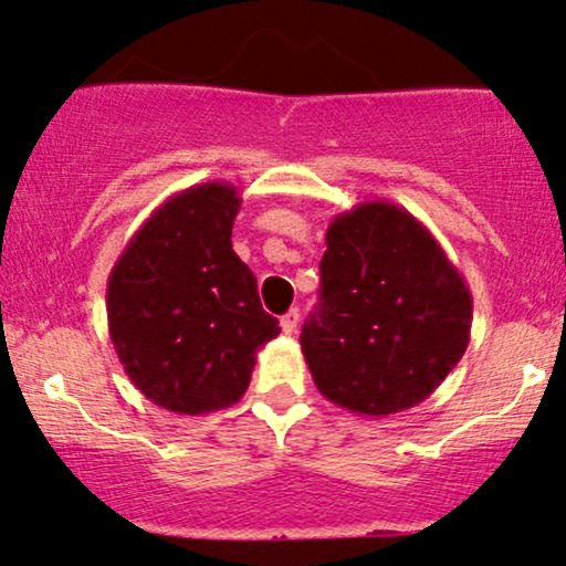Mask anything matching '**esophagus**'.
<instances>
[{
  "instance_id": "obj_1",
  "label": "esophagus",
  "mask_w": 566,
  "mask_h": 566,
  "mask_svg": "<svg viewBox=\"0 0 566 566\" xmlns=\"http://www.w3.org/2000/svg\"><path fill=\"white\" fill-rule=\"evenodd\" d=\"M297 322H301V314H297V311H287V314L282 316L284 335H295L297 333Z\"/></svg>"
}]
</instances>
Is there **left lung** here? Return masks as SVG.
I'll return each mask as SVG.
<instances>
[{
    "label": "left lung",
    "instance_id": "left-lung-1",
    "mask_svg": "<svg viewBox=\"0 0 566 566\" xmlns=\"http://www.w3.org/2000/svg\"><path fill=\"white\" fill-rule=\"evenodd\" d=\"M305 365L324 399L367 415L428 399L463 359L473 297L433 233L405 207L361 201L333 218Z\"/></svg>",
    "mask_w": 566,
    "mask_h": 566
}]
</instances>
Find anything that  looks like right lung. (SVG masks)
<instances>
[{
	"mask_svg": "<svg viewBox=\"0 0 566 566\" xmlns=\"http://www.w3.org/2000/svg\"><path fill=\"white\" fill-rule=\"evenodd\" d=\"M242 197L212 180L175 193L116 258L108 335L133 386L178 415L237 405L279 322L231 247Z\"/></svg>",
	"mask_w": 566,
	"mask_h": 566,
	"instance_id": "right-lung-1",
	"label": "right lung"
}]
</instances>
